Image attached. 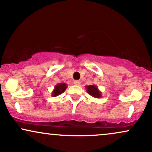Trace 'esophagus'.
<instances>
[{
    "label": "esophagus",
    "instance_id": "esophagus-1",
    "mask_svg": "<svg viewBox=\"0 0 152 152\" xmlns=\"http://www.w3.org/2000/svg\"><path fill=\"white\" fill-rule=\"evenodd\" d=\"M74 84L77 85V86H79L81 84V81L79 80H76V81H74Z\"/></svg>",
    "mask_w": 152,
    "mask_h": 152
}]
</instances>
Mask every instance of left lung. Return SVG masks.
I'll return each mask as SVG.
<instances>
[{
  "label": "left lung",
  "mask_w": 152,
  "mask_h": 152,
  "mask_svg": "<svg viewBox=\"0 0 152 152\" xmlns=\"http://www.w3.org/2000/svg\"><path fill=\"white\" fill-rule=\"evenodd\" d=\"M86 89L87 93L89 95L93 96L94 98L99 99L102 97V92L99 90L98 86L96 85H89V86H86Z\"/></svg>",
  "instance_id": "obj_1"
}]
</instances>
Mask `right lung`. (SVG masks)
Masks as SVG:
<instances>
[{"label": "right lung", "instance_id": "right-lung-1", "mask_svg": "<svg viewBox=\"0 0 152 152\" xmlns=\"http://www.w3.org/2000/svg\"><path fill=\"white\" fill-rule=\"evenodd\" d=\"M67 88V85L65 83H60L54 86V89L53 90L51 93V96L53 97L58 96V95L61 94L63 92H64V91Z\"/></svg>", "mask_w": 152, "mask_h": 152}]
</instances>
